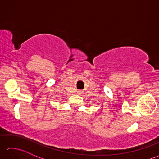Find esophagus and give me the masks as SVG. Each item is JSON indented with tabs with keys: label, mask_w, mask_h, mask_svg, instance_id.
<instances>
[{
	"label": "esophagus",
	"mask_w": 159,
	"mask_h": 159,
	"mask_svg": "<svg viewBox=\"0 0 159 159\" xmlns=\"http://www.w3.org/2000/svg\"><path fill=\"white\" fill-rule=\"evenodd\" d=\"M83 93V91L82 90H78L77 91V94H79V95H80V94Z\"/></svg>",
	"instance_id": "34e87169"
}]
</instances>
